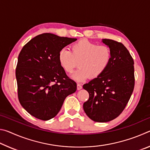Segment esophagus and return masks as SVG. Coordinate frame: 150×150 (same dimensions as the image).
<instances>
[{
  "instance_id": "esophagus-1",
  "label": "esophagus",
  "mask_w": 150,
  "mask_h": 150,
  "mask_svg": "<svg viewBox=\"0 0 150 150\" xmlns=\"http://www.w3.org/2000/svg\"><path fill=\"white\" fill-rule=\"evenodd\" d=\"M82 88H83L82 85H81V84H79V83H77V90H81Z\"/></svg>"
}]
</instances>
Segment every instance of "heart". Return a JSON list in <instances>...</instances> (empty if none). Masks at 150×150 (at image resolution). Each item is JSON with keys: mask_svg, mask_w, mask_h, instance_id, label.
Returning a JSON list of instances; mask_svg holds the SVG:
<instances>
[{"mask_svg": "<svg viewBox=\"0 0 150 150\" xmlns=\"http://www.w3.org/2000/svg\"><path fill=\"white\" fill-rule=\"evenodd\" d=\"M71 52L61 50L58 62L65 72L71 73L78 65L79 68L71 75L73 79L83 82L96 79L107 69L111 60V51L106 45H98L87 40H81L71 46Z\"/></svg>", "mask_w": 150, "mask_h": 150, "instance_id": "obj_1", "label": "heart"}]
</instances>
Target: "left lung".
<instances>
[{
    "label": "left lung",
    "instance_id": "left-lung-1",
    "mask_svg": "<svg viewBox=\"0 0 150 150\" xmlns=\"http://www.w3.org/2000/svg\"><path fill=\"white\" fill-rule=\"evenodd\" d=\"M102 42L110 48L111 60L100 77L83 85L89 94L83 109L92 120L106 122L118 117L130 100L135 81L134 63L122 43L110 39Z\"/></svg>",
    "mask_w": 150,
    "mask_h": 150
}]
</instances>
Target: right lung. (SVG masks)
<instances>
[{
	"instance_id": "1",
	"label": "right lung",
	"mask_w": 150,
	"mask_h": 150,
	"mask_svg": "<svg viewBox=\"0 0 150 150\" xmlns=\"http://www.w3.org/2000/svg\"><path fill=\"white\" fill-rule=\"evenodd\" d=\"M76 38L45 33L22 47L18 58L16 77L20 105L30 115L48 120L59 112L77 84L66 75L58 62L59 51Z\"/></svg>"
}]
</instances>
